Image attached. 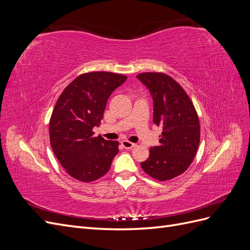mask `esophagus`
Wrapping results in <instances>:
<instances>
[{"label":"esophagus","instance_id":"1","mask_svg":"<svg viewBox=\"0 0 250 250\" xmlns=\"http://www.w3.org/2000/svg\"><path fill=\"white\" fill-rule=\"evenodd\" d=\"M121 144H122V146H123L125 149H131V148L137 146L134 143L128 142V141H122V142H121Z\"/></svg>","mask_w":250,"mask_h":250}]
</instances>
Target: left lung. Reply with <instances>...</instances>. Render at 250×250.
Here are the masks:
<instances>
[{"instance_id":"left-lung-1","label":"left lung","mask_w":250,"mask_h":250,"mask_svg":"<svg viewBox=\"0 0 250 250\" xmlns=\"http://www.w3.org/2000/svg\"><path fill=\"white\" fill-rule=\"evenodd\" d=\"M153 98V123L161 126L160 146L150 148L141 163L152 178L166 181L183 174L194 161L200 142V124L190 97L177 81L161 72L137 75Z\"/></svg>"}]
</instances>
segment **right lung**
Listing matches in <instances>:
<instances>
[{"label":"right lung","mask_w":250,"mask_h":250,"mask_svg":"<svg viewBox=\"0 0 250 250\" xmlns=\"http://www.w3.org/2000/svg\"><path fill=\"white\" fill-rule=\"evenodd\" d=\"M127 76L111 72L83 73L59 96L49 123L50 144L60 165L73 178L90 183L109 171L119 142L95 137L110 94Z\"/></svg>","instance_id":"1"}]
</instances>
